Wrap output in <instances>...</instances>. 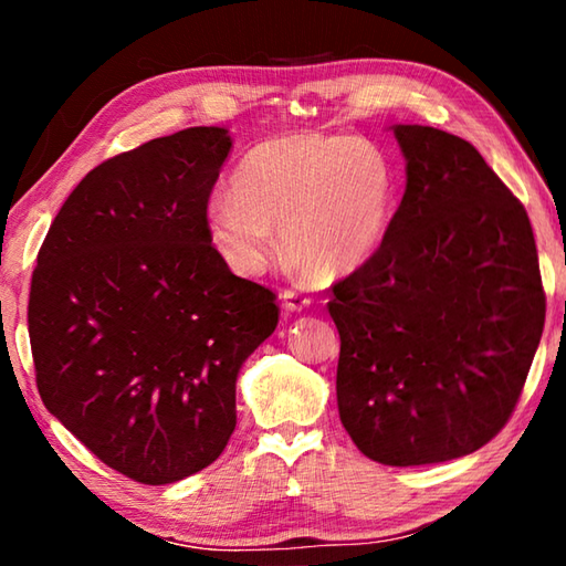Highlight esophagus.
<instances>
[{
	"instance_id": "34e87169",
	"label": "esophagus",
	"mask_w": 566,
	"mask_h": 566,
	"mask_svg": "<svg viewBox=\"0 0 566 566\" xmlns=\"http://www.w3.org/2000/svg\"><path fill=\"white\" fill-rule=\"evenodd\" d=\"M310 304H312L310 296H304V294L294 292V290H284V294H282V306L286 312H302Z\"/></svg>"
}]
</instances>
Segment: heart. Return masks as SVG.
I'll use <instances>...</instances> for the list:
<instances>
[{"mask_svg":"<svg viewBox=\"0 0 566 566\" xmlns=\"http://www.w3.org/2000/svg\"><path fill=\"white\" fill-rule=\"evenodd\" d=\"M397 209L389 159L359 137L292 134L237 161L232 191L209 197V242L239 276H262L284 254L317 280L352 274L385 242Z\"/></svg>","mask_w":566,"mask_h":566,"instance_id":"obj_1","label":"heart"}]
</instances>
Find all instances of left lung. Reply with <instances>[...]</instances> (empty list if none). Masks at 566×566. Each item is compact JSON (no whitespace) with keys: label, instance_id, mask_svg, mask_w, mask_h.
<instances>
[{"label":"left lung","instance_id":"left-lung-1","mask_svg":"<svg viewBox=\"0 0 566 566\" xmlns=\"http://www.w3.org/2000/svg\"><path fill=\"white\" fill-rule=\"evenodd\" d=\"M407 189L385 242L332 286L339 419L364 457L449 462L500 434L544 329L530 217L462 137L395 124Z\"/></svg>","mask_w":566,"mask_h":566}]
</instances>
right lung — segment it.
Instances as JSON below:
<instances>
[{
  "instance_id": "right-lung-1",
  "label": "right lung",
  "mask_w": 566,
  "mask_h": 566,
  "mask_svg": "<svg viewBox=\"0 0 566 566\" xmlns=\"http://www.w3.org/2000/svg\"><path fill=\"white\" fill-rule=\"evenodd\" d=\"M229 149V129L189 127L102 161L36 256L27 322L44 407L142 484L224 452L239 369L280 322L274 292L229 272L209 242Z\"/></svg>"
}]
</instances>
